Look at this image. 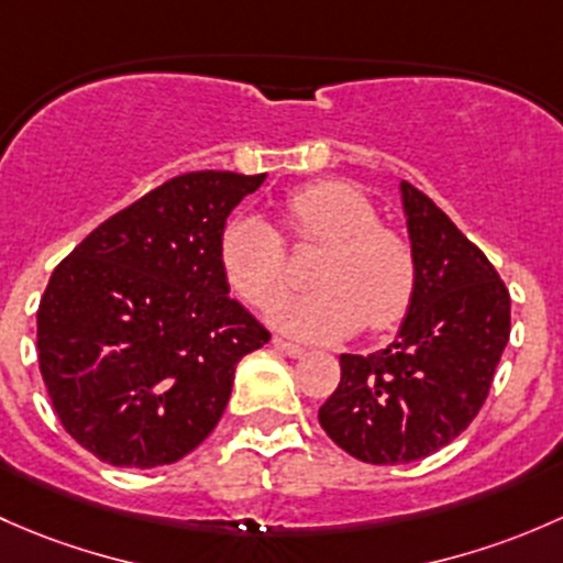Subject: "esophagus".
I'll return each mask as SVG.
<instances>
[{
    "label": "esophagus",
    "mask_w": 563,
    "mask_h": 563,
    "mask_svg": "<svg viewBox=\"0 0 563 563\" xmlns=\"http://www.w3.org/2000/svg\"><path fill=\"white\" fill-rule=\"evenodd\" d=\"M274 346L279 352H284V355H289V357H300L306 352L300 344H292V341H284V339H279V335H276V339H274Z\"/></svg>",
    "instance_id": "1"
}]
</instances>
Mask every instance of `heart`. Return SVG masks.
Listing matches in <instances>:
<instances>
[{
	"label": "heart",
	"instance_id": "1",
	"mask_svg": "<svg viewBox=\"0 0 563 563\" xmlns=\"http://www.w3.org/2000/svg\"><path fill=\"white\" fill-rule=\"evenodd\" d=\"M284 224L300 246H324L317 260L320 289L274 303L287 284V252L274 224L254 213L230 219L219 239V263L230 289L249 306L274 303L271 322L298 339L350 335L363 320L385 330L407 314L417 265L409 241L379 224L368 197L344 181L292 189L282 206Z\"/></svg>",
	"mask_w": 563,
	"mask_h": 563
}]
</instances>
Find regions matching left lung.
Masks as SVG:
<instances>
[{
  "instance_id": "obj_1",
  "label": "left lung",
  "mask_w": 563,
  "mask_h": 563,
  "mask_svg": "<svg viewBox=\"0 0 563 563\" xmlns=\"http://www.w3.org/2000/svg\"><path fill=\"white\" fill-rule=\"evenodd\" d=\"M417 282L398 335L371 355H341L320 426L352 457L411 463L477 417L509 341V292L448 213L401 181Z\"/></svg>"
}]
</instances>
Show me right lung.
<instances>
[{
	"label": "right lung",
	"mask_w": 563,
	"mask_h": 563,
	"mask_svg": "<svg viewBox=\"0 0 563 563\" xmlns=\"http://www.w3.org/2000/svg\"><path fill=\"white\" fill-rule=\"evenodd\" d=\"M263 181L184 173L56 265L37 309L40 374L65 431L100 461H181L217 428L241 357L268 344L219 263L230 211Z\"/></svg>",
	"instance_id": "1"
}]
</instances>
